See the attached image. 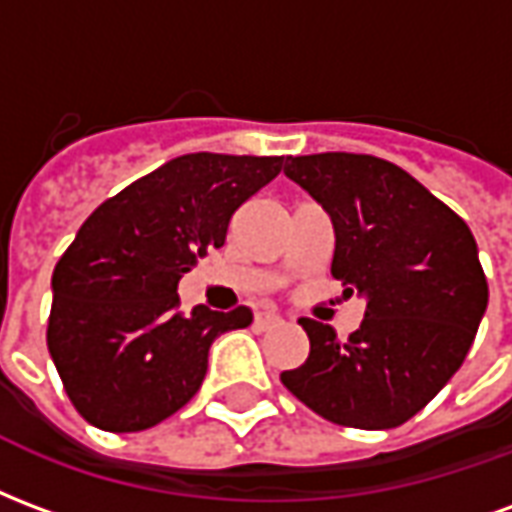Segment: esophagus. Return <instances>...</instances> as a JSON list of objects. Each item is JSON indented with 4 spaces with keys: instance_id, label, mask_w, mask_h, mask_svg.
I'll list each match as a JSON object with an SVG mask.
<instances>
[{
    "instance_id": "34e87169",
    "label": "esophagus",
    "mask_w": 512,
    "mask_h": 512,
    "mask_svg": "<svg viewBox=\"0 0 512 512\" xmlns=\"http://www.w3.org/2000/svg\"><path fill=\"white\" fill-rule=\"evenodd\" d=\"M279 323H282V318L274 315V312H257L255 315V326L260 329V332H268V329H274V326H279Z\"/></svg>"
}]
</instances>
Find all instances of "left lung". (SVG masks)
I'll use <instances>...</instances> for the list:
<instances>
[{
	"instance_id": "obj_1",
	"label": "left lung",
	"mask_w": 512,
	"mask_h": 512,
	"mask_svg": "<svg viewBox=\"0 0 512 512\" xmlns=\"http://www.w3.org/2000/svg\"><path fill=\"white\" fill-rule=\"evenodd\" d=\"M285 175L332 216V277L367 307L348 340L301 318L310 356L279 378L329 422L397 428L458 373L483 321L488 282L472 230L384 158L288 156Z\"/></svg>"
}]
</instances>
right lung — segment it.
Listing matches in <instances>:
<instances>
[{
    "label": "right lung",
    "mask_w": 512,
    "mask_h": 512,
    "mask_svg": "<svg viewBox=\"0 0 512 512\" xmlns=\"http://www.w3.org/2000/svg\"><path fill=\"white\" fill-rule=\"evenodd\" d=\"M282 156L186 153L101 202L54 268L49 354L90 425L134 433L189 403L219 334L252 310H178L180 277L224 246L233 213Z\"/></svg>",
    "instance_id": "1"
}]
</instances>
